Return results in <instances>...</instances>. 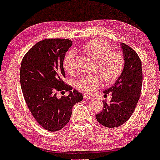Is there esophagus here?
I'll list each match as a JSON object with an SVG mask.
<instances>
[{
  "label": "esophagus",
  "mask_w": 160,
  "mask_h": 160,
  "mask_svg": "<svg viewBox=\"0 0 160 160\" xmlns=\"http://www.w3.org/2000/svg\"><path fill=\"white\" fill-rule=\"evenodd\" d=\"M83 98L86 99V100H91V98L90 95H83Z\"/></svg>",
  "instance_id": "obj_1"
}]
</instances>
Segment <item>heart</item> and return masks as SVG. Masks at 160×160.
I'll list each match as a JSON object with an SVG mask.
<instances>
[{"label":"heart","instance_id":"1","mask_svg":"<svg viewBox=\"0 0 160 160\" xmlns=\"http://www.w3.org/2000/svg\"><path fill=\"white\" fill-rule=\"evenodd\" d=\"M83 49L96 62L95 72L102 76L106 82H114L120 76L125 63L123 56L120 52L113 51L112 46L107 41L102 39L91 40ZM75 52L73 50H70L65 55L64 68L68 73L75 72ZM101 76L82 75L75 81V88L82 92L92 93L102 85Z\"/></svg>","mask_w":160,"mask_h":160}]
</instances>
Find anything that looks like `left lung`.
Returning <instances> with one entry per match:
<instances>
[{
	"label": "left lung",
	"instance_id": "1",
	"mask_svg": "<svg viewBox=\"0 0 160 160\" xmlns=\"http://www.w3.org/2000/svg\"><path fill=\"white\" fill-rule=\"evenodd\" d=\"M125 65L120 77L112 87L104 91L105 95L112 92L110 103L103 101L104 107L96 119L109 128H117L128 121L135 110L142 85V62L132 48L121 43Z\"/></svg>",
	"mask_w": 160,
	"mask_h": 160
}]
</instances>
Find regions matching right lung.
Returning <instances> with one entry per match:
<instances>
[{"label":"right lung","instance_id":"1","mask_svg":"<svg viewBox=\"0 0 160 160\" xmlns=\"http://www.w3.org/2000/svg\"><path fill=\"white\" fill-rule=\"evenodd\" d=\"M72 42L68 39L42 40L30 48L21 62L20 81L25 102L37 122L50 132L64 128L72 107L83 98L63 81V60ZM65 91L69 95L58 98L57 92Z\"/></svg>","mask_w":160,"mask_h":160}]
</instances>
